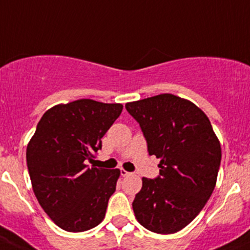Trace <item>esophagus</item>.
Listing matches in <instances>:
<instances>
[{"label":"esophagus","instance_id":"esophagus-1","mask_svg":"<svg viewBox=\"0 0 250 250\" xmlns=\"http://www.w3.org/2000/svg\"><path fill=\"white\" fill-rule=\"evenodd\" d=\"M130 174L132 173L127 172V170H125V169H121V175L122 176H128V175H130Z\"/></svg>","mask_w":250,"mask_h":250}]
</instances>
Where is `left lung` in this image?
<instances>
[{
	"label": "left lung",
	"mask_w": 250,
	"mask_h": 250,
	"mask_svg": "<svg viewBox=\"0 0 250 250\" xmlns=\"http://www.w3.org/2000/svg\"><path fill=\"white\" fill-rule=\"evenodd\" d=\"M150 155L160 158V175L143 178L133 210L140 225L155 233L183 230L213 193L221 147L206 113L190 100L160 94L127 103Z\"/></svg>",
	"instance_id": "obj_1"
}]
</instances>
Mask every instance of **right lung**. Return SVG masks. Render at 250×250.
Here are the masks:
<instances>
[{"label":"right lung","mask_w":250,"mask_h":250,"mask_svg":"<svg viewBox=\"0 0 250 250\" xmlns=\"http://www.w3.org/2000/svg\"><path fill=\"white\" fill-rule=\"evenodd\" d=\"M123 109L80 99L44 112L27 144L26 162L37 201L55 225L83 232L99 225L116 190L120 169L89 168L102 138Z\"/></svg>","instance_id":"1"}]
</instances>
